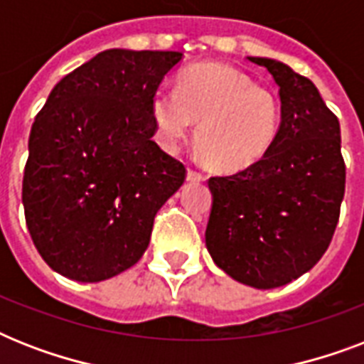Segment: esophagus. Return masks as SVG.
<instances>
[{
    "label": "esophagus",
    "instance_id": "34e87169",
    "mask_svg": "<svg viewBox=\"0 0 364 364\" xmlns=\"http://www.w3.org/2000/svg\"><path fill=\"white\" fill-rule=\"evenodd\" d=\"M204 179H205V176H204V173H202V171L194 170V168H188V171H187V181H191V183H200V181H204Z\"/></svg>",
    "mask_w": 364,
    "mask_h": 364
}]
</instances>
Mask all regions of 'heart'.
<instances>
[{
    "mask_svg": "<svg viewBox=\"0 0 364 364\" xmlns=\"http://www.w3.org/2000/svg\"><path fill=\"white\" fill-rule=\"evenodd\" d=\"M153 119L171 151L196 124V145L213 168L240 171L264 159L282 124V104L270 88L227 65H194L179 77L177 90L159 88Z\"/></svg>",
    "mask_w": 364,
    "mask_h": 364,
    "instance_id": "obj_1",
    "label": "heart"
}]
</instances>
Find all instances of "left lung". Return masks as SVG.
Listing matches in <instances>:
<instances>
[{"mask_svg": "<svg viewBox=\"0 0 364 364\" xmlns=\"http://www.w3.org/2000/svg\"><path fill=\"white\" fill-rule=\"evenodd\" d=\"M249 62L279 87L282 124L264 159L225 177L213 194L205 247L223 272L255 289L287 285L319 262L344 200L340 122L316 85L272 58Z\"/></svg>", "mask_w": 364, "mask_h": 364, "instance_id": "obj_1", "label": "left lung"}]
</instances>
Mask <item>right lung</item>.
Masks as SVG:
<instances>
[{
	"mask_svg": "<svg viewBox=\"0 0 364 364\" xmlns=\"http://www.w3.org/2000/svg\"><path fill=\"white\" fill-rule=\"evenodd\" d=\"M173 50L111 48L65 75L37 113L22 181L26 225L54 272L104 282L141 259L185 166L153 141V96Z\"/></svg>",
	"mask_w": 364,
	"mask_h": 364,
	"instance_id": "obj_1",
	"label": "right lung"
}]
</instances>
